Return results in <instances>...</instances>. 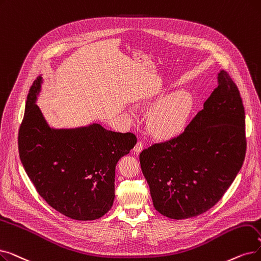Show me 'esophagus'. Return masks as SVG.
Listing matches in <instances>:
<instances>
[{
  "mask_svg": "<svg viewBox=\"0 0 261 261\" xmlns=\"http://www.w3.org/2000/svg\"><path fill=\"white\" fill-rule=\"evenodd\" d=\"M143 147H144V144L142 141H138V143L135 144L134 146V151L137 153H140L142 150H143Z\"/></svg>",
  "mask_w": 261,
  "mask_h": 261,
  "instance_id": "1",
  "label": "esophagus"
}]
</instances>
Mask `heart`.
Returning a JSON list of instances; mask_svg holds the SVG:
<instances>
[{
	"label": "heart",
	"mask_w": 261,
	"mask_h": 261,
	"mask_svg": "<svg viewBox=\"0 0 261 261\" xmlns=\"http://www.w3.org/2000/svg\"><path fill=\"white\" fill-rule=\"evenodd\" d=\"M194 108V98L187 90H177L162 99L148 116V130L154 138L171 140L184 132Z\"/></svg>",
	"instance_id": "b5f03b06"
}]
</instances>
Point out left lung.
<instances>
[{"label": "left lung", "instance_id": "obj_1", "mask_svg": "<svg viewBox=\"0 0 261 261\" xmlns=\"http://www.w3.org/2000/svg\"><path fill=\"white\" fill-rule=\"evenodd\" d=\"M203 109L178 137L140 153L155 210L169 219L197 217L212 208L232 184L246 152L240 92L221 70Z\"/></svg>", "mask_w": 261, "mask_h": 261}]
</instances>
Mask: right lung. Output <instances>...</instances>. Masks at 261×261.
<instances>
[{
  "mask_svg": "<svg viewBox=\"0 0 261 261\" xmlns=\"http://www.w3.org/2000/svg\"><path fill=\"white\" fill-rule=\"evenodd\" d=\"M41 77L32 84L20 124L18 149L25 172L48 205L77 221L97 220L115 197V167L137 144L131 132H113L94 123L53 130L35 103Z\"/></svg>",
  "mask_w": 261,
  "mask_h": 261,
  "instance_id": "add662e5",
  "label": "right lung"
}]
</instances>
